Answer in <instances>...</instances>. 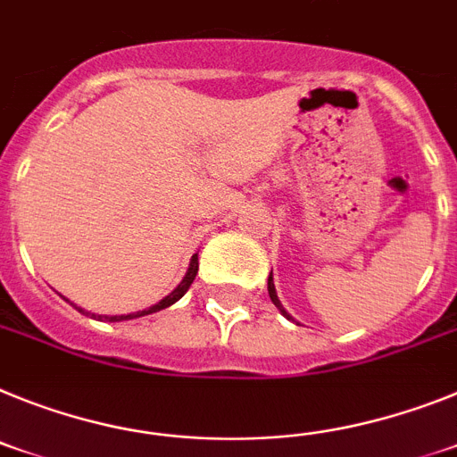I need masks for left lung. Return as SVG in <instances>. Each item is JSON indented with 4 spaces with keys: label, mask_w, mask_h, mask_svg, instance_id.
I'll use <instances>...</instances> for the list:
<instances>
[{
    "label": "left lung",
    "mask_w": 457,
    "mask_h": 457,
    "mask_svg": "<svg viewBox=\"0 0 457 457\" xmlns=\"http://www.w3.org/2000/svg\"><path fill=\"white\" fill-rule=\"evenodd\" d=\"M269 296H271V301H273V305H276L278 311H280V315L283 317H287V320H292V322H295V317L289 315L287 311H285L283 308V303H280V299H278V292H276V285H273V273H269Z\"/></svg>",
    "instance_id": "1"
}]
</instances>
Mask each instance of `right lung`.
I'll return each instance as SVG.
<instances>
[{"label": "right lung", "instance_id": "right-lung-1", "mask_svg": "<svg viewBox=\"0 0 457 457\" xmlns=\"http://www.w3.org/2000/svg\"><path fill=\"white\" fill-rule=\"evenodd\" d=\"M197 269H200V264H197V253H195V255L190 257L188 271H186L184 280H181V283L177 285V287H174L168 296H162V299L158 301V303L149 305V308H145V311L129 312V315H96V312H89V315H91V317H98L101 322H124V320H135V317L152 315V312L162 311V308H170V305L177 303V301H179L181 296H184L186 292H188V287H190V285H193V280H195V276H197ZM66 301H69V299H66ZM78 311L85 312V311H82V308H78Z\"/></svg>", "mask_w": 457, "mask_h": 457}]
</instances>
